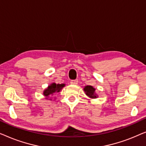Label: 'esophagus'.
Listing matches in <instances>:
<instances>
[{"instance_id":"34e87169","label":"esophagus","mask_w":146,"mask_h":146,"mask_svg":"<svg viewBox=\"0 0 146 146\" xmlns=\"http://www.w3.org/2000/svg\"><path fill=\"white\" fill-rule=\"evenodd\" d=\"M78 80H72L70 81V84H73V85H76L78 84Z\"/></svg>"}]
</instances>
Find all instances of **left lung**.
Listing matches in <instances>:
<instances>
[{
	"mask_svg": "<svg viewBox=\"0 0 146 146\" xmlns=\"http://www.w3.org/2000/svg\"><path fill=\"white\" fill-rule=\"evenodd\" d=\"M84 91L86 92V94L90 98H96V95L95 94L94 92L95 89L92 86H86L84 88Z\"/></svg>",
	"mask_w": 146,
	"mask_h": 146,
	"instance_id": "8db88e82",
	"label": "left lung"
}]
</instances>
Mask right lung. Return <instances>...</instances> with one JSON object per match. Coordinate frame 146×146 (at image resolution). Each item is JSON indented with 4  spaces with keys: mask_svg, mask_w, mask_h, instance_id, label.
Instances as JSON below:
<instances>
[{
    "mask_svg": "<svg viewBox=\"0 0 146 146\" xmlns=\"http://www.w3.org/2000/svg\"><path fill=\"white\" fill-rule=\"evenodd\" d=\"M65 84H56L55 83H52L48 87L47 89H46L44 91V95L46 97V98L49 96L50 95L53 94L55 92H58L60 91V90L64 86Z\"/></svg>",
    "mask_w": 146,
    "mask_h": 146,
    "instance_id": "right-lung-1",
    "label": "right lung"
}]
</instances>
